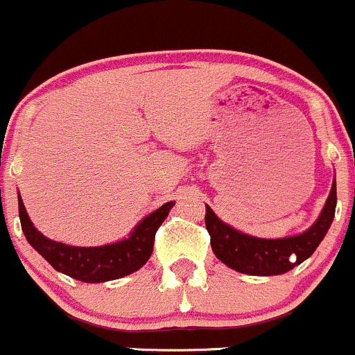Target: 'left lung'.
<instances>
[{
    "label": "left lung",
    "mask_w": 355,
    "mask_h": 355,
    "mask_svg": "<svg viewBox=\"0 0 355 355\" xmlns=\"http://www.w3.org/2000/svg\"><path fill=\"white\" fill-rule=\"evenodd\" d=\"M335 207L336 182L333 181L318 220L295 236L278 240L250 236L223 223L209 205H205V226L214 254L227 268L250 276H276L285 275L314 254L331 226Z\"/></svg>",
    "instance_id": "obj_1"
}]
</instances>
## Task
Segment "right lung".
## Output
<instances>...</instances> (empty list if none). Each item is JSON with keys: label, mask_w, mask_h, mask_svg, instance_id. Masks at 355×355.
Masks as SVG:
<instances>
[{"label": "right lung", "mask_w": 355, "mask_h": 355, "mask_svg": "<svg viewBox=\"0 0 355 355\" xmlns=\"http://www.w3.org/2000/svg\"><path fill=\"white\" fill-rule=\"evenodd\" d=\"M174 202L146 216L132 230L129 238L101 247H72L53 241L41 234L31 223L22 198L19 196V216L22 231L34 250L40 252L51 266L63 275L84 283H103L124 278L146 264L153 252V240L160 224L169 216Z\"/></svg>", "instance_id": "right-lung-1"}]
</instances>
